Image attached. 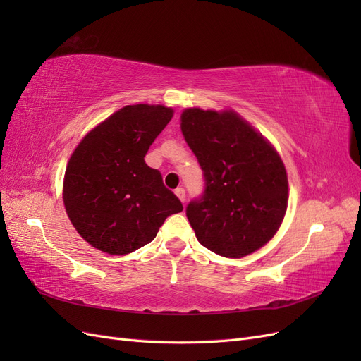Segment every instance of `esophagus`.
<instances>
[{"label": "esophagus", "instance_id": "34e87169", "mask_svg": "<svg viewBox=\"0 0 361 361\" xmlns=\"http://www.w3.org/2000/svg\"><path fill=\"white\" fill-rule=\"evenodd\" d=\"M174 194L178 195L179 200H180L182 203H185V190H183V188H176V191H174Z\"/></svg>", "mask_w": 361, "mask_h": 361}]
</instances>
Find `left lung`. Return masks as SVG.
<instances>
[{
  "label": "left lung",
  "mask_w": 361,
  "mask_h": 361,
  "mask_svg": "<svg viewBox=\"0 0 361 361\" xmlns=\"http://www.w3.org/2000/svg\"><path fill=\"white\" fill-rule=\"evenodd\" d=\"M180 129L204 178L187 216L199 243L244 257L276 235L288 207V174L277 150L238 113L187 108Z\"/></svg>",
  "instance_id": "obj_1"
}]
</instances>
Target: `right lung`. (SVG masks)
I'll return each mask as SVG.
<instances>
[{"label":"right lung","mask_w":361,"mask_h":361,"mask_svg":"<svg viewBox=\"0 0 361 361\" xmlns=\"http://www.w3.org/2000/svg\"><path fill=\"white\" fill-rule=\"evenodd\" d=\"M173 117L164 105H126L76 146L63 182V202L84 241L104 253L128 255L154 241L183 209L145 157Z\"/></svg>","instance_id":"obj_1"}]
</instances>
